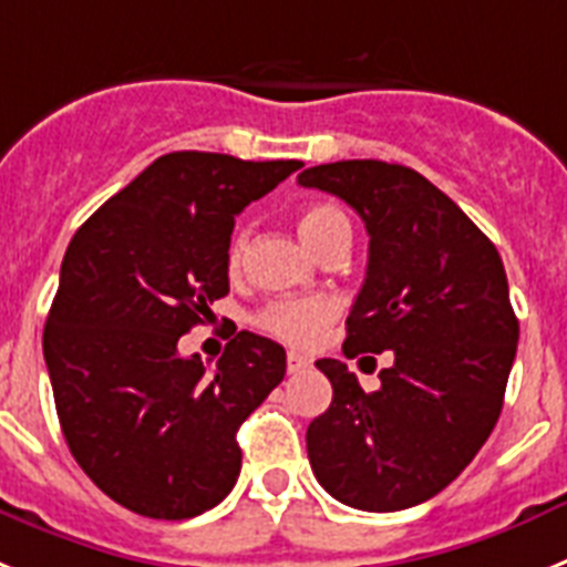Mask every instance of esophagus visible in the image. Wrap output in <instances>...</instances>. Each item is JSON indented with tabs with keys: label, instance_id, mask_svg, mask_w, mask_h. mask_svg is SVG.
<instances>
[{
	"label": "esophagus",
	"instance_id": "obj_1",
	"mask_svg": "<svg viewBox=\"0 0 567 567\" xmlns=\"http://www.w3.org/2000/svg\"><path fill=\"white\" fill-rule=\"evenodd\" d=\"M305 368H311V359L305 357V353L290 351L288 353V373H299V371H305Z\"/></svg>",
	"mask_w": 567,
	"mask_h": 567
}]
</instances>
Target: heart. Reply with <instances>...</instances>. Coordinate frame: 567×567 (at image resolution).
Listing matches in <instances>:
<instances>
[{
    "mask_svg": "<svg viewBox=\"0 0 567 567\" xmlns=\"http://www.w3.org/2000/svg\"><path fill=\"white\" fill-rule=\"evenodd\" d=\"M297 230L302 236V243L322 256L324 250L337 248V245H351V223L348 216L337 208V205H308L299 210L297 216ZM245 248H248V236L245 230L234 234L228 248V268L236 270L243 265ZM339 302L331 297H288V299H274L256 313L254 322L268 331L270 337L282 339V342L308 344L319 342L324 328L337 319Z\"/></svg>",
    "mask_w": 567,
    "mask_h": 567,
    "instance_id": "1",
    "label": "heart"
}]
</instances>
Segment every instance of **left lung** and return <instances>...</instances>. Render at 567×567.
Listing matches in <instances>:
<instances>
[{
	"label": "left lung",
	"mask_w": 567,
	"mask_h": 567,
	"mask_svg": "<svg viewBox=\"0 0 567 567\" xmlns=\"http://www.w3.org/2000/svg\"><path fill=\"white\" fill-rule=\"evenodd\" d=\"M299 185L348 202L371 236L344 357L393 351L371 393L344 362L319 359L333 400L308 425V460L351 508H413L465 471L499 420L519 342L499 250L413 167L344 159L308 167Z\"/></svg>",
	"instance_id": "left-lung-1"
}]
</instances>
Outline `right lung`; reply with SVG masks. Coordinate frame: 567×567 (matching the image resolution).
I'll return each mask as SVG.
<instances>
[{"mask_svg": "<svg viewBox=\"0 0 567 567\" xmlns=\"http://www.w3.org/2000/svg\"><path fill=\"white\" fill-rule=\"evenodd\" d=\"M302 162L176 151L73 234L45 365L73 460L113 502L190 519L236 485V431L285 377V348L239 331L208 373L176 342L228 293L236 214Z\"/></svg>", "mask_w": 567, "mask_h": 567, "instance_id": "right-lung-1", "label": "right lung"}]
</instances>
